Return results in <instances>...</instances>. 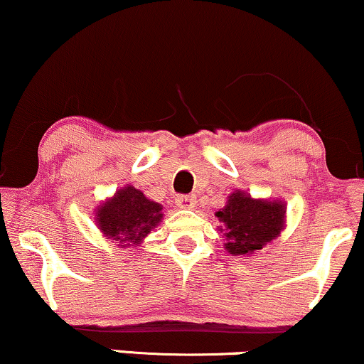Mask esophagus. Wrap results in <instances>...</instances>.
<instances>
[{
	"mask_svg": "<svg viewBox=\"0 0 364 364\" xmlns=\"http://www.w3.org/2000/svg\"><path fill=\"white\" fill-rule=\"evenodd\" d=\"M174 203H176V206L178 208H181V210H191V208H195V205H196V198L195 196H178L176 200H174Z\"/></svg>",
	"mask_w": 364,
	"mask_h": 364,
	"instance_id": "34e87169",
	"label": "esophagus"
}]
</instances>
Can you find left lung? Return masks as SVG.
Returning <instances> with one entry per match:
<instances>
[{
    "instance_id": "1",
    "label": "left lung",
    "mask_w": 364,
    "mask_h": 364,
    "mask_svg": "<svg viewBox=\"0 0 364 364\" xmlns=\"http://www.w3.org/2000/svg\"><path fill=\"white\" fill-rule=\"evenodd\" d=\"M287 208L279 198H254L250 193L235 190L227 203L215 216L222 227L225 250L233 257H250L260 252L267 243L280 237L285 228Z\"/></svg>"
}]
</instances>
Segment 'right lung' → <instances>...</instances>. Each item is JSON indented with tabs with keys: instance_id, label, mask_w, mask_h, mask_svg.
<instances>
[{
	"instance_id": "obj_1",
	"label": "right lung",
	"mask_w": 364,
	"mask_h": 364,
	"mask_svg": "<svg viewBox=\"0 0 364 364\" xmlns=\"http://www.w3.org/2000/svg\"><path fill=\"white\" fill-rule=\"evenodd\" d=\"M163 216V205L149 200L132 185H126L95 208L94 220L107 240L119 248H134L144 243Z\"/></svg>"
}]
</instances>
